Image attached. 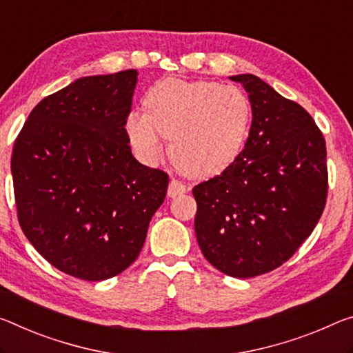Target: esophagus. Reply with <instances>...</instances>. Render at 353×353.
Here are the masks:
<instances>
[{"mask_svg":"<svg viewBox=\"0 0 353 353\" xmlns=\"http://www.w3.org/2000/svg\"><path fill=\"white\" fill-rule=\"evenodd\" d=\"M185 192H187V187L183 185L181 181H176V179H172V181L170 182V187H168V196H170V198H177Z\"/></svg>","mask_w":353,"mask_h":353,"instance_id":"obj_1","label":"esophagus"}]
</instances>
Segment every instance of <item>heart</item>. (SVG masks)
<instances>
[{"mask_svg":"<svg viewBox=\"0 0 353 353\" xmlns=\"http://www.w3.org/2000/svg\"><path fill=\"white\" fill-rule=\"evenodd\" d=\"M143 105L144 113L127 114L124 132L149 166L163 159L168 138L172 160L187 176H212L237 159L248 138L251 103L237 86L165 78L149 88Z\"/></svg>","mask_w":353,"mask_h":353,"instance_id":"obj_1","label":"heart"}]
</instances>
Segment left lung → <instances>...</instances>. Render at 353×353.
Returning <instances> with one entry per match:
<instances>
[{"mask_svg":"<svg viewBox=\"0 0 353 353\" xmlns=\"http://www.w3.org/2000/svg\"><path fill=\"white\" fill-rule=\"evenodd\" d=\"M245 149L220 176L193 188L194 231L212 265L234 278L275 270L310 237L327 199V148L305 108L251 74Z\"/></svg>","mask_w":353,"mask_h":353,"instance_id":"left-lung-1","label":"left lung"}]
</instances>
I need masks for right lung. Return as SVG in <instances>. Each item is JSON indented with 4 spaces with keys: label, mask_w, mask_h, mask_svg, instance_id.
<instances>
[{
    "label": "right lung",
    "mask_w": 353,
    "mask_h": 353,
    "mask_svg": "<svg viewBox=\"0 0 353 353\" xmlns=\"http://www.w3.org/2000/svg\"><path fill=\"white\" fill-rule=\"evenodd\" d=\"M137 69L89 75L41 100L15 139L10 171L25 236L67 275L103 281L137 259L168 174L139 163L124 121Z\"/></svg>",
    "instance_id": "right-lung-1"
}]
</instances>
